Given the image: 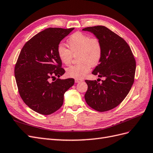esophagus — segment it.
I'll return each instance as SVG.
<instances>
[{
    "instance_id": "34e87169",
    "label": "esophagus",
    "mask_w": 153,
    "mask_h": 153,
    "mask_svg": "<svg viewBox=\"0 0 153 153\" xmlns=\"http://www.w3.org/2000/svg\"><path fill=\"white\" fill-rule=\"evenodd\" d=\"M83 80L82 79H79V78H76V79L75 80V83H78V82H82Z\"/></svg>"
}]
</instances>
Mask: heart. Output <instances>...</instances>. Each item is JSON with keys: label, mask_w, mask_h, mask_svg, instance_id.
<instances>
[{"label": "heart", "mask_w": 153, "mask_h": 153, "mask_svg": "<svg viewBox=\"0 0 153 153\" xmlns=\"http://www.w3.org/2000/svg\"><path fill=\"white\" fill-rule=\"evenodd\" d=\"M69 48L60 45L57 48V55L61 61L66 66L70 64L73 55H76L78 62L75 65L67 69L69 77L81 78L89 72L91 66L98 64L102 56V47L96 38L77 32L72 34L68 40Z\"/></svg>", "instance_id": "heart-1"}]
</instances>
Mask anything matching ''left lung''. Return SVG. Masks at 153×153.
<instances>
[{"instance_id":"obj_1","label":"left lung","mask_w":153,"mask_h":153,"mask_svg":"<svg viewBox=\"0 0 153 153\" xmlns=\"http://www.w3.org/2000/svg\"><path fill=\"white\" fill-rule=\"evenodd\" d=\"M82 30L91 32L100 41L102 56L92 73L105 78L101 84L85 80V100L92 108L106 112L116 107L129 93L134 82L135 60L126 41L106 27H89Z\"/></svg>"}]
</instances>
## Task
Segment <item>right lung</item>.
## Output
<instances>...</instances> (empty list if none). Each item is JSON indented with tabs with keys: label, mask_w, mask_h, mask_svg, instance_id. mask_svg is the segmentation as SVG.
I'll return each mask as SVG.
<instances>
[{
	"label": "right lung",
	"mask_w": 153,
	"mask_h": 153,
	"mask_svg": "<svg viewBox=\"0 0 153 153\" xmlns=\"http://www.w3.org/2000/svg\"><path fill=\"white\" fill-rule=\"evenodd\" d=\"M73 29H45L27 41L18 58L15 76L18 92L24 103L39 114L56 112L75 83L73 78H59L65 71L57 55L60 42Z\"/></svg>",
	"instance_id": "obj_1"
}]
</instances>
